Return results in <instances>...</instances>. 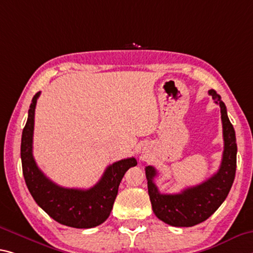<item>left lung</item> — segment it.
Listing matches in <instances>:
<instances>
[{"mask_svg":"<svg viewBox=\"0 0 253 253\" xmlns=\"http://www.w3.org/2000/svg\"><path fill=\"white\" fill-rule=\"evenodd\" d=\"M215 103L220 107V118L223 124L224 151L220 167L215 174L206 181L189 187L179 194H161L154 183L158 174L155 168H145L148 195L154 214L162 222L177 227H189L206 220L222 205L231 190L236 170L235 131L227 117L226 107L215 90L208 92Z\"/></svg>","mask_w":253,"mask_h":253,"instance_id":"8db88e82","label":"left lung"}]
</instances>
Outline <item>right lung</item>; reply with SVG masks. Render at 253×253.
<instances>
[{"label": "right lung", "mask_w": 253, "mask_h": 253, "mask_svg": "<svg viewBox=\"0 0 253 253\" xmlns=\"http://www.w3.org/2000/svg\"><path fill=\"white\" fill-rule=\"evenodd\" d=\"M39 95L40 92L36 93L31 101L21 138L22 172L28 189L38 206L59 224L75 228L98 226L109 217L124 174L137 161L128 158L110 164L90 189L64 188L54 183L37 167L33 155L35 109Z\"/></svg>", "instance_id": "right-lung-1"}]
</instances>
